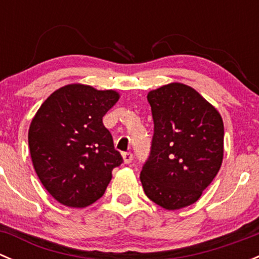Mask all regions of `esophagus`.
<instances>
[{
    "label": "esophagus",
    "mask_w": 259,
    "mask_h": 259,
    "mask_svg": "<svg viewBox=\"0 0 259 259\" xmlns=\"http://www.w3.org/2000/svg\"><path fill=\"white\" fill-rule=\"evenodd\" d=\"M122 159H124V163H125V164L132 163V160H133V154H132V153H124V154H122Z\"/></svg>",
    "instance_id": "34e87169"
}]
</instances>
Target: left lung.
Returning <instances> with one entry per match:
<instances>
[{
  "label": "left lung",
  "instance_id": "obj_1",
  "mask_svg": "<svg viewBox=\"0 0 259 259\" xmlns=\"http://www.w3.org/2000/svg\"><path fill=\"white\" fill-rule=\"evenodd\" d=\"M148 101L154 137L140 182L155 204L182 209L199 199L221 169L223 120L198 91L182 82L149 91Z\"/></svg>",
  "mask_w": 259,
  "mask_h": 259
}]
</instances>
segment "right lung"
Wrapping results in <instances>:
<instances>
[{
    "instance_id": "obj_1",
    "label": "right lung",
    "mask_w": 259,
    "mask_h": 259,
    "mask_svg": "<svg viewBox=\"0 0 259 259\" xmlns=\"http://www.w3.org/2000/svg\"><path fill=\"white\" fill-rule=\"evenodd\" d=\"M120 99L115 90L70 83L42 103L28 129L38 179L59 203L85 208L103 197L122 163L103 116Z\"/></svg>"
}]
</instances>
